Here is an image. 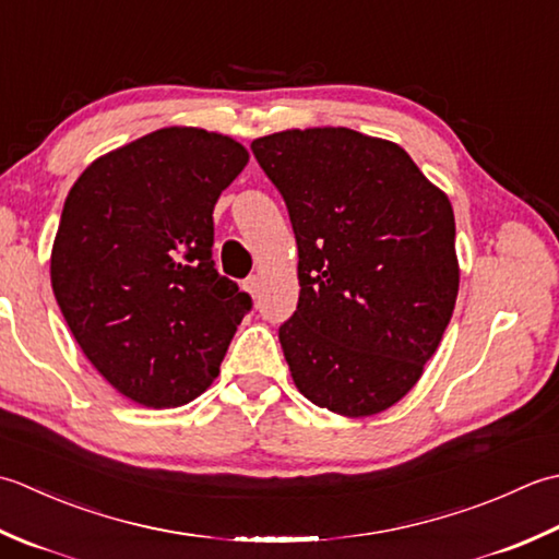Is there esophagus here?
I'll return each instance as SVG.
<instances>
[{"mask_svg": "<svg viewBox=\"0 0 559 559\" xmlns=\"http://www.w3.org/2000/svg\"><path fill=\"white\" fill-rule=\"evenodd\" d=\"M243 287H246V292L253 296V299H258L260 296V277L258 275H250L246 282H243Z\"/></svg>", "mask_w": 559, "mask_h": 559, "instance_id": "34e87169", "label": "esophagus"}]
</instances>
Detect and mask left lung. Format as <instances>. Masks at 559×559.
Masks as SVG:
<instances>
[{
	"label": "left lung",
	"instance_id": "obj_1",
	"mask_svg": "<svg viewBox=\"0 0 559 559\" xmlns=\"http://www.w3.org/2000/svg\"><path fill=\"white\" fill-rule=\"evenodd\" d=\"M250 150L299 248V304L280 325L296 389L345 417L383 413L419 381L459 296L447 192L395 142L349 128L284 130Z\"/></svg>",
	"mask_w": 559,
	"mask_h": 559
}]
</instances>
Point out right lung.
Returning a JSON list of instances; mask_svg holds the SVG:
<instances>
[{"label": "right lung", "instance_id": "add662e5", "mask_svg": "<svg viewBox=\"0 0 559 559\" xmlns=\"http://www.w3.org/2000/svg\"><path fill=\"white\" fill-rule=\"evenodd\" d=\"M243 144L164 128L96 158L57 229L50 280L98 373L144 407H178L219 373L250 296L214 267L212 212Z\"/></svg>", "mask_w": 559, "mask_h": 559}]
</instances>
